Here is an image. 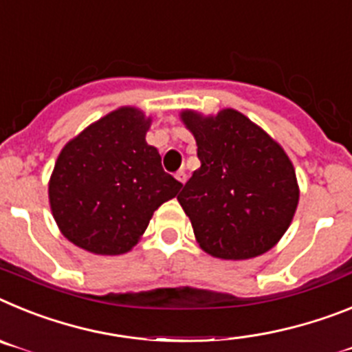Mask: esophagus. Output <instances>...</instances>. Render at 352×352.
<instances>
[{"instance_id":"esophagus-1","label":"esophagus","mask_w":352,"mask_h":352,"mask_svg":"<svg viewBox=\"0 0 352 352\" xmlns=\"http://www.w3.org/2000/svg\"><path fill=\"white\" fill-rule=\"evenodd\" d=\"M175 179L179 180L180 184H184L186 180H188V173H186V170H179V172L175 173Z\"/></svg>"}]
</instances>
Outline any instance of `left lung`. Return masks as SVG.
I'll use <instances>...</instances> for the list:
<instances>
[{
	"mask_svg": "<svg viewBox=\"0 0 352 352\" xmlns=\"http://www.w3.org/2000/svg\"><path fill=\"white\" fill-rule=\"evenodd\" d=\"M200 168L177 197L200 248L223 261L269 252L290 227L299 201L292 161L282 145L237 109L180 111Z\"/></svg>",
	"mask_w": 352,
	"mask_h": 352,
	"instance_id": "8db88e82",
	"label": "left lung"
}]
</instances>
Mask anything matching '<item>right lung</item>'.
I'll return each instance as SVG.
<instances>
[{"mask_svg": "<svg viewBox=\"0 0 352 352\" xmlns=\"http://www.w3.org/2000/svg\"><path fill=\"white\" fill-rule=\"evenodd\" d=\"M151 124L142 109L122 106L62 148L49 179V206L72 244L96 255L131 252L154 210L177 197L182 184L145 140Z\"/></svg>", "mask_w": 352, "mask_h": 352, "instance_id": "add662e5", "label": "right lung"}]
</instances>
